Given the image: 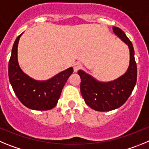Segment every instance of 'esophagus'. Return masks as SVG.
I'll list each match as a JSON object with an SVG mask.
<instances>
[{"label": "esophagus", "mask_w": 149, "mask_h": 149, "mask_svg": "<svg viewBox=\"0 0 149 149\" xmlns=\"http://www.w3.org/2000/svg\"><path fill=\"white\" fill-rule=\"evenodd\" d=\"M81 68V65L79 64V63H76L73 66V70H74L75 73H77L78 70H80Z\"/></svg>", "instance_id": "esophagus-1"}]
</instances>
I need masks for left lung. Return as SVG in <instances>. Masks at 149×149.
<instances>
[{
  "mask_svg": "<svg viewBox=\"0 0 149 149\" xmlns=\"http://www.w3.org/2000/svg\"><path fill=\"white\" fill-rule=\"evenodd\" d=\"M113 33L128 47L129 65L126 72L116 79L101 81L82 70L78 71L81 78L80 89L84 102L96 111H109L122 106L131 94L137 77L134 49L131 41L120 28L113 26Z\"/></svg>",
  "mask_w": 149,
  "mask_h": 149,
  "instance_id": "left-lung-1",
  "label": "left lung"
}]
</instances>
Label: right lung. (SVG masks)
I'll return each instance as SVG.
<instances>
[{"mask_svg":"<svg viewBox=\"0 0 149 149\" xmlns=\"http://www.w3.org/2000/svg\"><path fill=\"white\" fill-rule=\"evenodd\" d=\"M21 33L15 41L9 62V79L16 96L26 108L36 111H47L57 104L61 91L73 73V68L60 72L47 80H36L20 68L18 46Z\"/></svg>","mask_w":149,"mask_h":149,"instance_id":"obj_1","label":"right lung"}]
</instances>
